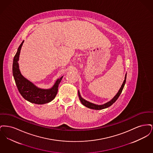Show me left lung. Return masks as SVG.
<instances>
[{"mask_svg":"<svg viewBox=\"0 0 153 153\" xmlns=\"http://www.w3.org/2000/svg\"><path fill=\"white\" fill-rule=\"evenodd\" d=\"M126 77H127V73L125 75V78H124V80L121 86V87L120 88V89L119 90L118 92L117 93V95H115L113 99H112V100H111L109 102H107L104 104H102V105H97V104H95L94 103H92L91 102H88L86 100L84 99L80 95V92H79V90L78 91V95H79V99H80V102L82 103V105H84V106L87 107L89 108H91V109H97V110H99V109H104V108H108L109 107V106L112 105L115 102L117 101V99H118V97H119L120 95L121 94L122 91H123V89L124 87V85H125V83H126Z\"/></svg>","mask_w":153,"mask_h":153,"instance_id":"1","label":"left lung"}]
</instances>
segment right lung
Segmentation results:
<instances>
[{
    "instance_id": "1",
    "label": "right lung",
    "mask_w": 153,
    "mask_h": 153,
    "mask_svg": "<svg viewBox=\"0 0 153 153\" xmlns=\"http://www.w3.org/2000/svg\"><path fill=\"white\" fill-rule=\"evenodd\" d=\"M23 42L24 41L18 49L13 64V74L17 88L22 97L30 102L38 104L49 102L56 96L58 85L63 76L57 79L51 88L48 89L37 87L33 82L24 77L20 72L18 62Z\"/></svg>"
}]
</instances>
